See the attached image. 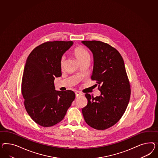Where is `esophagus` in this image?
Segmentation results:
<instances>
[{
	"label": "esophagus",
	"instance_id": "34e87169",
	"mask_svg": "<svg viewBox=\"0 0 158 158\" xmlns=\"http://www.w3.org/2000/svg\"><path fill=\"white\" fill-rule=\"evenodd\" d=\"M75 95H76V97L77 98L78 97H80L81 95H83V94H82L81 92H80V91H76L75 92Z\"/></svg>",
	"mask_w": 158,
	"mask_h": 158
}]
</instances>
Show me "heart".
Wrapping results in <instances>:
<instances>
[{"mask_svg":"<svg viewBox=\"0 0 158 158\" xmlns=\"http://www.w3.org/2000/svg\"><path fill=\"white\" fill-rule=\"evenodd\" d=\"M73 55L75 56L77 60L80 62V63L85 60L90 59L89 53L85 49V48H84L83 47H81V46L75 48L73 49ZM64 62H65V57L63 56L60 59L61 68H63Z\"/></svg>","mask_w":158,"mask_h":158,"instance_id":"heart-1","label":"heart"}]
</instances>
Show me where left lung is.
Returning <instances> with one entry per match:
<instances>
[{
    "instance_id": "1",
    "label": "left lung",
    "mask_w": 158,
    "mask_h": 158,
    "mask_svg": "<svg viewBox=\"0 0 158 158\" xmlns=\"http://www.w3.org/2000/svg\"><path fill=\"white\" fill-rule=\"evenodd\" d=\"M81 43L93 55L91 79L97 81L101 91V95L95 98L85 94L88 102L81 111L85 123L91 127L106 129L119 121L129 102L131 86L124 60L115 48L106 43L98 41Z\"/></svg>"
}]
</instances>
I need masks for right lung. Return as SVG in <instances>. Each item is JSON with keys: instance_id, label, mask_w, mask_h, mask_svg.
Instances as JSON below:
<instances>
[{"instance_id": "1", "label": "right lung", "mask_w": 158, "mask_h": 158, "mask_svg": "<svg viewBox=\"0 0 158 158\" xmlns=\"http://www.w3.org/2000/svg\"><path fill=\"white\" fill-rule=\"evenodd\" d=\"M73 41H49L35 48L24 68L22 93L26 110L35 123L49 127L64 118L75 98L71 90L56 91L55 77L61 76L60 59Z\"/></svg>"}]
</instances>
